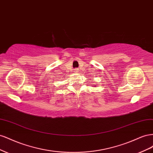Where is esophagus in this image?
Returning <instances> with one entry per match:
<instances>
[{
	"label": "esophagus",
	"instance_id": "34e87169",
	"mask_svg": "<svg viewBox=\"0 0 153 153\" xmlns=\"http://www.w3.org/2000/svg\"><path fill=\"white\" fill-rule=\"evenodd\" d=\"M78 72V69H75V73H77Z\"/></svg>",
	"mask_w": 153,
	"mask_h": 153
}]
</instances>
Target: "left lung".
<instances>
[{
  "mask_svg": "<svg viewBox=\"0 0 153 153\" xmlns=\"http://www.w3.org/2000/svg\"><path fill=\"white\" fill-rule=\"evenodd\" d=\"M94 86H95V85H94Z\"/></svg>",
  "mask_w": 153,
  "mask_h": 153,
  "instance_id": "1",
  "label": "left lung"
}]
</instances>
